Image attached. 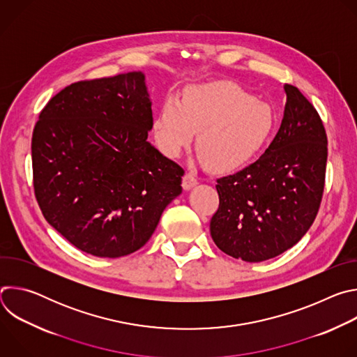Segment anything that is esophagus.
Returning <instances> with one entry per match:
<instances>
[{
	"label": "esophagus",
	"instance_id": "esophagus-1",
	"mask_svg": "<svg viewBox=\"0 0 357 357\" xmlns=\"http://www.w3.org/2000/svg\"><path fill=\"white\" fill-rule=\"evenodd\" d=\"M196 183H197V179H196V176H195L192 172H186V174L183 175V178H182V186H183L185 190L192 189Z\"/></svg>",
	"mask_w": 357,
	"mask_h": 357
}]
</instances>
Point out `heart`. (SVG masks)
I'll return each mask as SVG.
<instances>
[{"label":"heart","instance_id":"obj_1","mask_svg":"<svg viewBox=\"0 0 357 357\" xmlns=\"http://www.w3.org/2000/svg\"><path fill=\"white\" fill-rule=\"evenodd\" d=\"M273 128L274 113L266 101L225 80L192 84L182 101L167 97L151 127L158 149L169 158L178 157L197 132L200 158L216 171L256 158Z\"/></svg>","mask_w":357,"mask_h":357}]
</instances>
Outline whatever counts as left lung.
<instances>
[{
  "label": "left lung",
  "mask_w": 357,
  "mask_h": 357,
  "mask_svg": "<svg viewBox=\"0 0 357 357\" xmlns=\"http://www.w3.org/2000/svg\"><path fill=\"white\" fill-rule=\"evenodd\" d=\"M278 132L243 171L218 179L215 244L233 259L260 263L295 245L312 226L325 186L328 138L315 107L285 84Z\"/></svg>",
  "instance_id": "8db88e82"
}]
</instances>
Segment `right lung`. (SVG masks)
<instances>
[{
  "label": "right lung",
  "mask_w": 357,
  "mask_h": 357,
  "mask_svg": "<svg viewBox=\"0 0 357 357\" xmlns=\"http://www.w3.org/2000/svg\"><path fill=\"white\" fill-rule=\"evenodd\" d=\"M151 98L142 72L73 83L39 114L33 189L46 222L96 257L141 248L182 193L183 169L148 142Z\"/></svg>",
  "instance_id": "add662e5"
}]
</instances>
